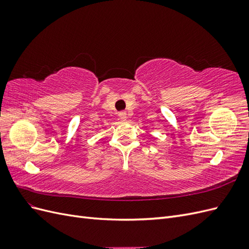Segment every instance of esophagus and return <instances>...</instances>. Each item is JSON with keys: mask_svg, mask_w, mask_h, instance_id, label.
I'll use <instances>...</instances> for the list:
<instances>
[{"mask_svg": "<svg viewBox=\"0 0 249 249\" xmlns=\"http://www.w3.org/2000/svg\"><path fill=\"white\" fill-rule=\"evenodd\" d=\"M118 116H119L120 119L124 120V119L126 118V112H125V111H120V112L118 113Z\"/></svg>", "mask_w": 249, "mask_h": 249, "instance_id": "esophagus-1", "label": "esophagus"}]
</instances>
